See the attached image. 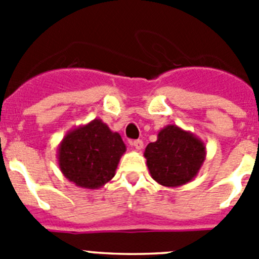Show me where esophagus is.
I'll return each instance as SVG.
<instances>
[{"mask_svg":"<svg viewBox=\"0 0 259 259\" xmlns=\"http://www.w3.org/2000/svg\"><path fill=\"white\" fill-rule=\"evenodd\" d=\"M130 144H131V145L134 146L136 150H141L144 148V143L141 140H134V141H131Z\"/></svg>","mask_w":259,"mask_h":259,"instance_id":"1","label":"esophagus"}]
</instances>
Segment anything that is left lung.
Here are the masks:
<instances>
[{"label":"left lung","mask_w":259,"mask_h":259,"mask_svg":"<svg viewBox=\"0 0 259 259\" xmlns=\"http://www.w3.org/2000/svg\"><path fill=\"white\" fill-rule=\"evenodd\" d=\"M146 166L158 184L176 188L198 175L206 159V145L191 131L168 124L144 152Z\"/></svg>","instance_id":"obj_1"}]
</instances>
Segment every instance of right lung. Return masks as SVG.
Instances as JSON below:
<instances>
[{
	"instance_id": "obj_1",
	"label": "right lung",
	"mask_w": 259,
	"mask_h": 259,
	"mask_svg": "<svg viewBox=\"0 0 259 259\" xmlns=\"http://www.w3.org/2000/svg\"><path fill=\"white\" fill-rule=\"evenodd\" d=\"M127 146L101 119L72 128L58 145V166L80 188L98 189L113 179Z\"/></svg>"
}]
</instances>
